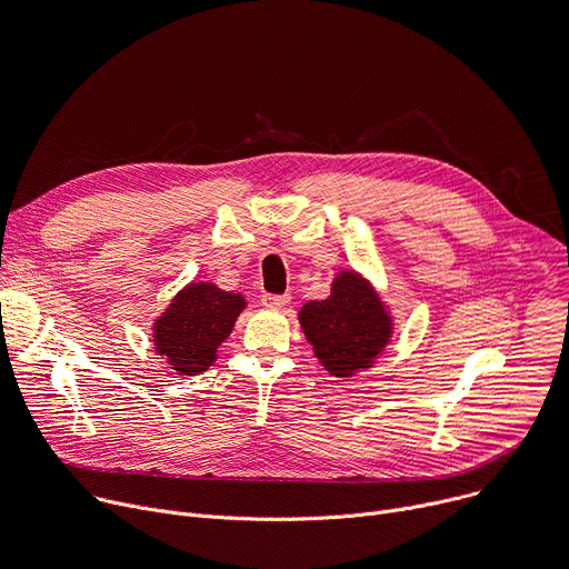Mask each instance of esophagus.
Segmentation results:
<instances>
[{
    "mask_svg": "<svg viewBox=\"0 0 569 569\" xmlns=\"http://www.w3.org/2000/svg\"><path fill=\"white\" fill-rule=\"evenodd\" d=\"M290 301L288 295H263V306L268 308H283Z\"/></svg>",
    "mask_w": 569,
    "mask_h": 569,
    "instance_id": "obj_1",
    "label": "esophagus"
}]
</instances>
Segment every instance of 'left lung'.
<instances>
[{"instance_id": "1", "label": "left lung", "mask_w": 569, "mask_h": 569, "mask_svg": "<svg viewBox=\"0 0 569 569\" xmlns=\"http://www.w3.org/2000/svg\"><path fill=\"white\" fill-rule=\"evenodd\" d=\"M299 325L322 368L340 379L372 368L395 329L375 286L353 270L336 274L327 299L303 303Z\"/></svg>"}]
</instances>
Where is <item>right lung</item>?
I'll use <instances>...</instances> for the list:
<instances>
[{
  "mask_svg": "<svg viewBox=\"0 0 569 569\" xmlns=\"http://www.w3.org/2000/svg\"><path fill=\"white\" fill-rule=\"evenodd\" d=\"M244 306L247 301L240 292L220 290L209 281H192L153 320V349L177 375L194 377L209 370L218 358V347L231 336Z\"/></svg>",
  "mask_w": 569,
  "mask_h": 569,
  "instance_id": "add662e5",
  "label": "right lung"
}]
</instances>
